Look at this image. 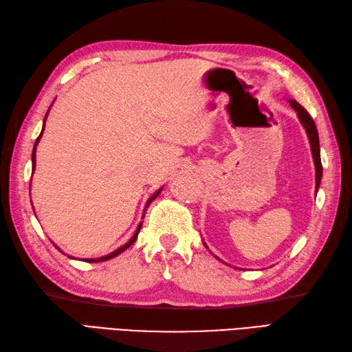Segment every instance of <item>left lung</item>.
Segmentation results:
<instances>
[{"instance_id": "8db88e82", "label": "left lung", "mask_w": 352, "mask_h": 352, "mask_svg": "<svg viewBox=\"0 0 352 352\" xmlns=\"http://www.w3.org/2000/svg\"><path fill=\"white\" fill-rule=\"evenodd\" d=\"M289 106L293 107L297 111V116L300 119V122L305 126L307 139H309L311 143V151H312V157L315 162V188L318 191L320 184H321V177H322V164H321V155H320V139H318V131H316V125L314 122V119L311 115L307 113L306 109L303 106H300L296 100H288Z\"/></svg>"}]
</instances>
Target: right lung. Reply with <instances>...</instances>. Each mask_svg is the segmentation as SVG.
<instances>
[{
	"label": "right lung",
	"mask_w": 352,
	"mask_h": 352,
	"mask_svg": "<svg viewBox=\"0 0 352 352\" xmlns=\"http://www.w3.org/2000/svg\"><path fill=\"white\" fill-rule=\"evenodd\" d=\"M47 113H49V110H47ZM47 113H46V116H45V122H46V118H47ZM43 130H45V125H43ZM43 130H41V133H40V135L37 137V140H36V143H34V149H32V171H34V168H36V149H37V144H38V140H40V137L43 135ZM161 190H162V188H160V190L155 192V194H153L152 197H151V199L148 200V203H146V208H144V209H148V206L153 201V200H155L157 199V197H158V194L161 192ZM34 209V208H32ZM144 212H146V210H144ZM143 217H144V213H143ZM140 228H142V222H140V224H139V227H137V230H135V233H134V236L130 239V241H128L125 245H122L121 248H118V250L116 251H113V252H111V254H109V255H104V256H100V258H87V260H85V261H88V263H100V261H107V260H110V258H113V256H116V255H119V254H121V252H124L125 250H128V248H130L134 242H135V239H137V236H139V231H140ZM56 246V245H55ZM56 250L58 251H61V250H59V248L56 246ZM63 252V251H61ZM68 258H73V256H70V255H68Z\"/></svg>",
	"instance_id": "obj_1"
}]
</instances>
